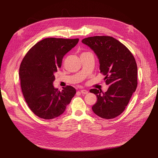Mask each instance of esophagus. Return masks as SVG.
<instances>
[{
  "label": "esophagus",
  "mask_w": 158,
  "mask_h": 158,
  "mask_svg": "<svg viewBox=\"0 0 158 158\" xmlns=\"http://www.w3.org/2000/svg\"><path fill=\"white\" fill-rule=\"evenodd\" d=\"M81 93L82 94H88V91L86 89H81Z\"/></svg>",
  "instance_id": "34e87169"
}]
</instances>
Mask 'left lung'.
Wrapping results in <instances>:
<instances>
[{
  "mask_svg": "<svg viewBox=\"0 0 158 158\" xmlns=\"http://www.w3.org/2000/svg\"><path fill=\"white\" fill-rule=\"evenodd\" d=\"M97 54L100 71L105 76L107 92L89 90L97 95L92 110L102 118L112 119L125 110L137 87V64L134 56L123 44L108 36H95L82 40Z\"/></svg>",
  "mask_w": 158,
  "mask_h": 158,
  "instance_id": "1",
  "label": "left lung"
}]
</instances>
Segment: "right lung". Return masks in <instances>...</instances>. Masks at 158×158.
Segmentation results:
<instances>
[{
    "instance_id": "1",
    "label": "right lung",
    "mask_w": 158,
    "mask_h": 158,
    "mask_svg": "<svg viewBox=\"0 0 158 158\" xmlns=\"http://www.w3.org/2000/svg\"><path fill=\"white\" fill-rule=\"evenodd\" d=\"M78 41L79 38H45L23 58L19 69L22 92L30 110L38 117L50 120L59 117L76 94L71 86L60 92L54 88L53 82L63 56Z\"/></svg>"
}]
</instances>
